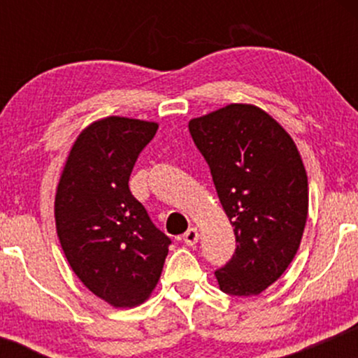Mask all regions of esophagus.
Here are the masks:
<instances>
[{
	"label": "esophagus",
	"instance_id": "obj_1",
	"mask_svg": "<svg viewBox=\"0 0 358 358\" xmlns=\"http://www.w3.org/2000/svg\"><path fill=\"white\" fill-rule=\"evenodd\" d=\"M183 242L187 245H195L196 242H199V231H196V227H190L187 232H185Z\"/></svg>",
	"mask_w": 358,
	"mask_h": 358
}]
</instances>
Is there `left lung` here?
<instances>
[{"mask_svg":"<svg viewBox=\"0 0 358 358\" xmlns=\"http://www.w3.org/2000/svg\"><path fill=\"white\" fill-rule=\"evenodd\" d=\"M236 234L215 271L220 289L256 296L293 261L308 217V176L294 141L268 113L229 104L188 122Z\"/></svg>","mask_w":358,"mask_h":358,"instance_id":"8db88e82","label":"left lung"}]
</instances>
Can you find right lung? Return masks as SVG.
I'll use <instances>...</instances> for the list:
<instances>
[{"mask_svg": "<svg viewBox=\"0 0 358 358\" xmlns=\"http://www.w3.org/2000/svg\"><path fill=\"white\" fill-rule=\"evenodd\" d=\"M158 124L110 116L79 134L55 195L57 236L77 278L109 305H141L162 276L171 239L129 190Z\"/></svg>", "mask_w": 358, "mask_h": 358, "instance_id": "obj_1", "label": "right lung"}]
</instances>
